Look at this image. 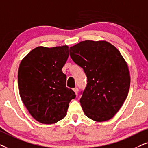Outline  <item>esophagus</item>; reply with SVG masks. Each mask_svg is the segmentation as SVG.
I'll return each mask as SVG.
<instances>
[{
  "instance_id": "34e87169",
  "label": "esophagus",
  "mask_w": 148,
  "mask_h": 148,
  "mask_svg": "<svg viewBox=\"0 0 148 148\" xmlns=\"http://www.w3.org/2000/svg\"><path fill=\"white\" fill-rule=\"evenodd\" d=\"M73 90H74V92H75V94L76 95H78V88H77V87L74 88V89H73Z\"/></svg>"
}]
</instances>
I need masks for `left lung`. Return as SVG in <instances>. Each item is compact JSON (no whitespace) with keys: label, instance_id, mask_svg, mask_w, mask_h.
<instances>
[{"label":"left lung","instance_id":"1","mask_svg":"<svg viewBox=\"0 0 148 148\" xmlns=\"http://www.w3.org/2000/svg\"><path fill=\"white\" fill-rule=\"evenodd\" d=\"M70 56L87 77L80 99L85 115L97 122L111 119L125 102L131 82L120 51L106 41L85 40L70 47Z\"/></svg>","mask_w":148,"mask_h":148}]
</instances>
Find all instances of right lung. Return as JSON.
Wrapping results in <instances>:
<instances>
[{
  "label": "right lung",
  "instance_id": "obj_1",
  "mask_svg": "<svg viewBox=\"0 0 148 148\" xmlns=\"http://www.w3.org/2000/svg\"><path fill=\"white\" fill-rule=\"evenodd\" d=\"M69 56L68 47H38L21 60L18 70L21 99L39 123L50 125L66 116L75 92L66 87L62 68Z\"/></svg>",
  "mask_w": 148,
  "mask_h": 148
}]
</instances>
